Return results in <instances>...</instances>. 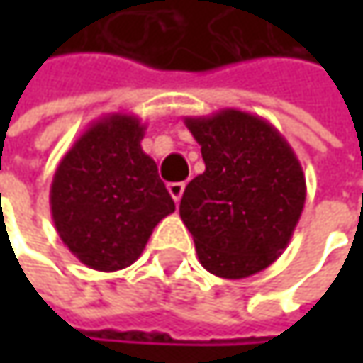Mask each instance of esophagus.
Returning <instances> with one entry per match:
<instances>
[{"label":"esophagus","mask_w":363,"mask_h":363,"mask_svg":"<svg viewBox=\"0 0 363 363\" xmlns=\"http://www.w3.org/2000/svg\"><path fill=\"white\" fill-rule=\"evenodd\" d=\"M168 193H170V195H172V199L179 203V201H181L182 193H184V182H170V184H168Z\"/></svg>","instance_id":"esophagus-1"}]
</instances>
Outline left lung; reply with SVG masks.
Instances as JSON below:
<instances>
[{
    "mask_svg": "<svg viewBox=\"0 0 363 363\" xmlns=\"http://www.w3.org/2000/svg\"><path fill=\"white\" fill-rule=\"evenodd\" d=\"M203 174L186 184L181 218L212 275L244 279L273 264L305 208L303 166L267 119L240 109L184 117Z\"/></svg>",
    "mask_w": 363,
    "mask_h": 363,
    "instance_id": "left-lung-1",
    "label": "left lung"
}]
</instances>
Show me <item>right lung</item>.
Instances as JSON below:
<instances>
[{
	"instance_id": "right-lung-1",
	"label": "right lung",
	"mask_w": 363,
	"mask_h": 363,
	"mask_svg": "<svg viewBox=\"0 0 363 363\" xmlns=\"http://www.w3.org/2000/svg\"><path fill=\"white\" fill-rule=\"evenodd\" d=\"M147 125L130 113L92 121L56 166L50 186L54 227L79 262L119 271L143 254L174 201L143 151Z\"/></svg>"
}]
</instances>
